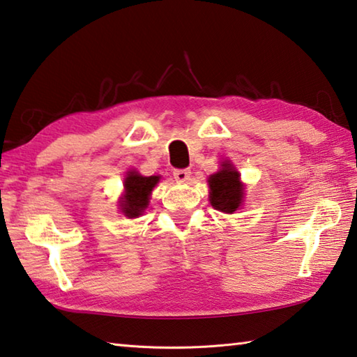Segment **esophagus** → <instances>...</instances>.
I'll return each instance as SVG.
<instances>
[{"instance_id": "esophagus-1", "label": "esophagus", "mask_w": 357, "mask_h": 357, "mask_svg": "<svg viewBox=\"0 0 357 357\" xmlns=\"http://www.w3.org/2000/svg\"><path fill=\"white\" fill-rule=\"evenodd\" d=\"M172 176L177 181H186L191 176V171L190 169H174Z\"/></svg>"}]
</instances>
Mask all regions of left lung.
<instances>
[{
	"mask_svg": "<svg viewBox=\"0 0 357 357\" xmlns=\"http://www.w3.org/2000/svg\"><path fill=\"white\" fill-rule=\"evenodd\" d=\"M224 167L208 178L210 183V202L216 210L231 214L239 208L244 194V186L241 183L238 171L230 163L222 165Z\"/></svg>",
	"mask_w": 357,
	"mask_h": 357,
	"instance_id": "1",
	"label": "left lung"
}]
</instances>
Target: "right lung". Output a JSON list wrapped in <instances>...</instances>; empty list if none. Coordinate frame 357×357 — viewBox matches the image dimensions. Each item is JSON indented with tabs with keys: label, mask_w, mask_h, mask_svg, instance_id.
<instances>
[{
	"label": "right lung",
	"mask_w": 357,
	"mask_h": 357,
	"mask_svg": "<svg viewBox=\"0 0 357 357\" xmlns=\"http://www.w3.org/2000/svg\"><path fill=\"white\" fill-rule=\"evenodd\" d=\"M158 180L157 176L143 177L135 171L127 174L124 180L126 196L121 200V208L127 218H137L143 213L144 208L149 205V196Z\"/></svg>",
	"instance_id": "add662e5"
}]
</instances>
